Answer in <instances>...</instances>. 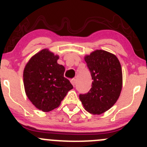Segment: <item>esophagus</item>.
<instances>
[{
	"label": "esophagus",
	"instance_id": "1",
	"mask_svg": "<svg viewBox=\"0 0 147 147\" xmlns=\"http://www.w3.org/2000/svg\"><path fill=\"white\" fill-rule=\"evenodd\" d=\"M71 82L74 86H75V85H76V79H72L71 80Z\"/></svg>",
	"mask_w": 147,
	"mask_h": 147
}]
</instances>
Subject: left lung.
I'll use <instances>...</instances> for the list:
<instances>
[{
  "mask_svg": "<svg viewBox=\"0 0 147 147\" xmlns=\"http://www.w3.org/2000/svg\"><path fill=\"white\" fill-rule=\"evenodd\" d=\"M85 60L93 82L88 93L80 94V99L88 112L99 115L113 107L120 96L121 67L115 55L103 50L86 56Z\"/></svg>",
  "mask_w": 147,
  "mask_h": 147,
  "instance_id": "8db88e82",
  "label": "left lung"
}]
</instances>
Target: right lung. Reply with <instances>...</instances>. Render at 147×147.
Here are the masks:
<instances>
[{
	"mask_svg": "<svg viewBox=\"0 0 147 147\" xmlns=\"http://www.w3.org/2000/svg\"><path fill=\"white\" fill-rule=\"evenodd\" d=\"M58 56L46 49L35 54L23 71L26 93L35 107L49 112L59 107L73 85L64 77L65 67Z\"/></svg>",
	"mask_w": 147,
	"mask_h": 147,
	"instance_id": "add662e5",
	"label": "right lung"
}]
</instances>
